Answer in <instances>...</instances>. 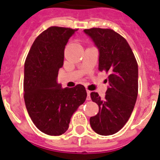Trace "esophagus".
<instances>
[{"mask_svg":"<svg viewBox=\"0 0 160 160\" xmlns=\"http://www.w3.org/2000/svg\"><path fill=\"white\" fill-rule=\"evenodd\" d=\"M86 92H87L86 99H87V100H90V99H91V97H90V93H91V92H90L89 90L87 89V90H86Z\"/></svg>","mask_w":160,"mask_h":160,"instance_id":"1","label":"esophagus"}]
</instances>
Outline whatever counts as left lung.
Returning a JSON list of instances; mask_svg holds the SVG:
<instances>
[{
    "mask_svg": "<svg viewBox=\"0 0 160 160\" xmlns=\"http://www.w3.org/2000/svg\"><path fill=\"white\" fill-rule=\"evenodd\" d=\"M99 51V71L108 75L109 88L101 98L91 92V99L99 106V113L89 120L96 133L110 135L119 132L134 110L138 91V63L125 39L110 28L84 30Z\"/></svg>",
    "mask_w": 160,
    "mask_h": 160,
    "instance_id": "8db88e82",
    "label": "left lung"
}]
</instances>
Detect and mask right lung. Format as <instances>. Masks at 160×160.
<instances>
[{"label": "right lung", "mask_w": 160, "mask_h": 160, "mask_svg": "<svg viewBox=\"0 0 160 160\" xmlns=\"http://www.w3.org/2000/svg\"><path fill=\"white\" fill-rule=\"evenodd\" d=\"M77 30L48 28L35 39L25 62L23 86L27 111L36 127L49 135L64 134L73 113L86 99L82 85L63 88L58 82L64 48Z\"/></svg>", "instance_id": "obj_1"}]
</instances>
